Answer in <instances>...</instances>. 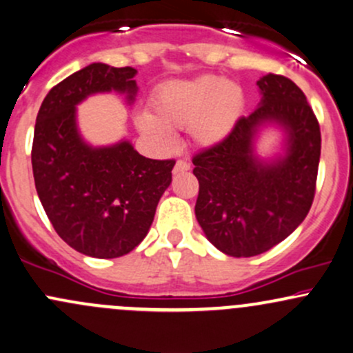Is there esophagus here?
I'll return each instance as SVG.
<instances>
[{"label": "esophagus", "instance_id": "obj_1", "mask_svg": "<svg viewBox=\"0 0 353 353\" xmlns=\"http://www.w3.org/2000/svg\"><path fill=\"white\" fill-rule=\"evenodd\" d=\"M190 169V164L188 163V161H182V159H179L176 163V165H174V174H179V172H185V171H189Z\"/></svg>", "mask_w": 353, "mask_h": 353}]
</instances>
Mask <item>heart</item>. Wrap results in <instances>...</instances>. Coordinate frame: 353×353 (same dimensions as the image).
<instances>
[{"label":"heart","mask_w":353,"mask_h":353,"mask_svg":"<svg viewBox=\"0 0 353 353\" xmlns=\"http://www.w3.org/2000/svg\"><path fill=\"white\" fill-rule=\"evenodd\" d=\"M244 91L217 76L171 81L151 101L152 112H139V131L163 145H172L171 129L189 128L194 143L212 148L232 134L244 111Z\"/></svg>","instance_id":"b5f03b06"}]
</instances>
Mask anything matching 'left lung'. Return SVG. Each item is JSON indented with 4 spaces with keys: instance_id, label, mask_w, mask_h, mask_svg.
<instances>
[{
    "instance_id": "left-lung-1",
    "label": "left lung",
    "mask_w": 353,
    "mask_h": 353,
    "mask_svg": "<svg viewBox=\"0 0 353 353\" xmlns=\"http://www.w3.org/2000/svg\"><path fill=\"white\" fill-rule=\"evenodd\" d=\"M261 103L224 143L192 159L199 181L196 217L221 252L252 257L289 237L309 214L320 161V128L302 89L285 76L257 81ZM277 125L284 152L261 158L260 131Z\"/></svg>"
}]
</instances>
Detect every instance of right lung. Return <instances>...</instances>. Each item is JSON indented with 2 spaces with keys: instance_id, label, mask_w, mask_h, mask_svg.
<instances>
[{
  "instance_id": "obj_1",
  "label": "right lung",
  "mask_w": 353,
  "mask_h": 353,
  "mask_svg": "<svg viewBox=\"0 0 353 353\" xmlns=\"http://www.w3.org/2000/svg\"><path fill=\"white\" fill-rule=\"evenodd\" d=\"M134 68L92 63L48 92L34 125L31 164L36 192L58 236L78 252L114 259L148 236L176 161L141 156L129 141L88 144L76 106L116 91L134 103Z\"/></svg>"
}]
</instances>
